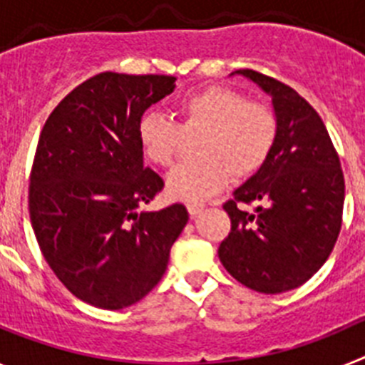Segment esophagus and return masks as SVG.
Returning a JSON list of instances; mask_svg holds the SVG:
<instances>
[{"label": "esophagus", "instance_id": "obj_1", "mask_svg": "<svg viewBox=\"0 0 365 365\" xmlns=\"http://www.w3.org/2000/svg\"><path fill=\"white\" fill-rule=\"evenodd\" d=\"M202 208H205V205H202V202H188V212L192 215L201 214Z\"/></svg>", "mask_w": 365, "mask_h": 365}]
</instances>
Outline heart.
<instances>
[{"instance_id": "b5f03b06", "label": "heart", "mask_w": 365, "mask_h": 365, "mask_svg": "<svg viewBox=\"0 0 365 365\" xmlns=\"http://www.w3.org/2000/svg\"><path fill=\"white\" fill-rule=\"evenodd\" d=\"M179 122L159 113L138 118L137 138L151 164L170 168L180 151L182 133L201 131L199 159L180 164L168 177V192L185 201L217 193L230 180L259 172L278 138V117L267 104L247 100L228 86H206L177 104Z\"/></svg>"}]
</instances>
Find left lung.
Here are the masks:
<instances>
[{
	"label": "left lung",
	"instance_id": "8db88e82",
	"mask_svg": "<svg viewBox=\"0 0 365 365\" xmlns=\"http://www.w3.org/2000/svg\"><path fill=\"white\" fill-rule=\"evenodd\" d=\"M240 73L272 96L278 138L259 172L222 205L230 232L217 252L241 285L279 294L312 278L333 252L346 182L327 128L307 100L272 76Z\"/></svg>",
	"mask_w": 365,
	"mask_h": 365
}]
</instances>
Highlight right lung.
I'll use <instances>...</instances> for the list:
<instances>
[{"label":"right lung","mask_w":365,"mask_h":365,"mask_svg":"<svg viewBox=\"0 0 365 365\" xmlns=\"http://www.w3.org/2000/svg\"><path fill=\"white\" fill-rule=\"evenodd\" d=\"M166 74L100 73L53 109L29 175V215L56 278L100 309L130 307L163 278L188 210L138 212L164 180L144 166L138 118L173 91Z\"/></svg>","instance_id":"right-lung-1"}]
</instances>
